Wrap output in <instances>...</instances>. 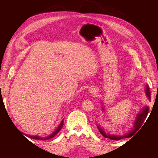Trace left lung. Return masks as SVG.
I'll return each instance as SVG.
<instances>
[{"instance_id":"left-lung-1","label":"left lung","mask_w":158,"mask_h":158,"mask_svg":"<svg viewBox=\"0 0 158 158\" xmlns=\"http://www.w3.org/2000/svg\"><path fill=\"white\" fill-rule=\"evenodd\" d=\"M146 94L147 97L150 99V88L148 87V85H146ZM148 111H149V107H144L143 108L141 111L137 114V116L136 117V120L135 123L133 125V128L132 129V131H131L129 132L127 135L123 136H115V135H106V133L105 132V131H103V128L100 127L99 126H98V130L99 131L100 133L105 137L107 138H109L111 140H118L120 139H122L123 138H129L135 134L136 133V132H137L138 130H139L140 128L141 127V126L142 125V124L144 123L146 118L147 117Z\"/></svg>"}]
</instances>
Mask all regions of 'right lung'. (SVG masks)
<instances>
[{"label": "right lung", "mask_w": 158, "mask_h": 158, "mask_svg": "<svg viewBox=\"0 0 158 158\" xmlns=\"http://www.w3.org/2000/svg\"><path fill=\"white\" fill-rule=\"evenodd\" d=\"M63 120L61 121L59 127L57 128L56 130L51 134V135L48 136L47 137H45V138H41V137L38 136H30V135L27 136L31 138H33V139H35V140H49V139H50V138H53L56 135V134L60 131V129L62 128V127H63Z\"/></svg>", "instance_id": "add662e5"}]
</instances>
